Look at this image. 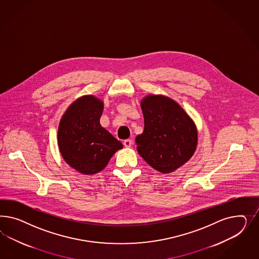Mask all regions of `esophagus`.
<instances>
[{
    "mask_svg": "<svg viewBox=\"0 0 259 259\" xmlns=\"http://www.w3.org/2000/svg\"><path fill=\"white\" fill-rule=\"evenodd\" d=\"M123 145H124V147H126V148L131 147L132 146V141L131 140H125V141H123Z\"/></svg>",
    "mask_w": 259,
    "mask_h": 259,
    "instance_id": "1",
    "label": "esophagus"
}]
</instances>
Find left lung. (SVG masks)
<instances>
[{"label": "left lung", "mask_w": 259, "mask_h": 259, "mask_svg": "<svg viewBox=\"0 0 259 259\" xmlns=\"http://www.w3.org/2000/svg\"><path fill=\"white\" fill-rule=\"evenodd\" d=\"M141 106L144 130L136 138L138 152L158 172H174L196 151V124L178 102L162 95L146 96Z\"/></svg>", "instance_id": "1"}]
</instances>
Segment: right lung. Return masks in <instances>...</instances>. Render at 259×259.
Returning <instances> with one entry per match:
<instances>
[{"label":"right lung","mask_w":259,"mask_h":259,"mask_svg":"<svg viewBox=\"0 0 259 259\" xmlns=\"http://www.w3.org/2000/svg\"><path fill=\"white\" fill-rule=\"evenodd\" d=\"M103 102L82 96L63 114L58 129V145L67 164L83 175L101 172L122 143L104 129L100 118Z\"/></svg>","instance_id":"obj_1"}]
</instances>
